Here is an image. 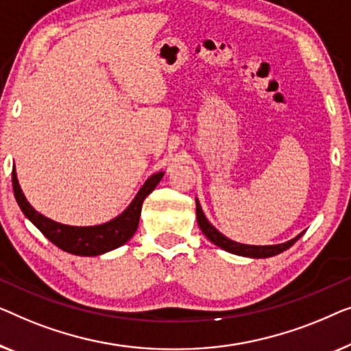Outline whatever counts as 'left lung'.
Listing matches in <instances>:
<instances>
[{
  "label": "left lung",
  "instance_id": "left-lung-1",
  "mask_svg": "<svg viewBox=\"0 0 351 351\" xmlns=\"http://www.w3.org/2000/svg\"><path fill=\"white\" fill-rule=\"evenodd\" d=\"M197 205V223H199V227L204 232L206 239H208L211 243H215L216 246H219V248H223L226 251H229V253H234V254H239V256H246V258H272L275 254H280L283 253L285 250H288L289 246H293L295 241H298L302 234H299L295 239L286 241V243H280V245H269V246H254V245H241V243H237V241H232L224 237L221 232H218L215 229L213 226L208 223V219L205 218L204 211L200 208V204L199 200L195 202Z\"/></svg>",
  "mask_w": 351,
  "mask_h": 351
}]
</instances>
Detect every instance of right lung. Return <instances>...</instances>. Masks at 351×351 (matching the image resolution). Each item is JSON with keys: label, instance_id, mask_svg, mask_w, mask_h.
Wrapping results in <instances>:
<instances>
[{"label": "right lung", "instance_id": "1", "mask_svg": "<svg viewBox=\"0 0 351 351\" xmlns=\"http://www.w3.org/2000/svg\"><path fill=\"white\" fill-rule=\"evenodd\" d=\"M164 173L152 175L149 180L145 182L135 199L130 204V206L117 216L116 219L110 221V223L101 226H92V227H73L65 226L56 221L46 218V216L39 215L33 206L28 204L25 195L19 186L16 170L12 169V187L14 195L23 215L32 221V223L43 232L44 237H47L53 245L58 248L66 251V253L77 254V256H97L103 254L106 251H111L117 248V246L124 245L125 241L132 239V235L136 232L138 223H140L141 215V205L143 200L154 191V187L159 184Z\"/></svg>", "mask_w": 351, "mask_h": 351}]
</instances>
